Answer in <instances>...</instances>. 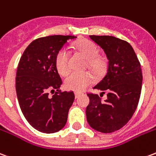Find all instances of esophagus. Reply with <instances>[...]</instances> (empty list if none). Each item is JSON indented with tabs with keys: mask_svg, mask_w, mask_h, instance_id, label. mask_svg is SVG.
<instances>
[{
	"mask_svg": "<svg viewBox=\"0 0 156 156\" xmlns=\"http://www.w3.org/2000/svg\"><path fill=\"white\" fill-rule=\"evenodd\" d=\"M74 95H75V98H78V97H79V95H80V94H79V93H78V92H75Z\"/></svg>",
	"mask_w": 156,
	"mask_h": 156,
	"instance_id": "obj_1",
	"label": "esophagus"
}]
</instances>
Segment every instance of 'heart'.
<instances>
[{"label": "heart", "mask_w": 156, "mask_h": 156, "mask_svg": "<svg viewBox=\"0 0 156 156\" xmlns=\"http://www.w3.org/2000/svg\"><path fill=\"white\" fill-rule=\"evenodd\" d=\"M73 48L88 60V66L95 71H101L105 67V62L99 58V49L94 42L89 40H82L73 44ZM69 53L62 48L58 51L55 58V65L60 74H66L68 71ZM93 81L92 76L88 73H70L65 78V87L75 92L84 90Z\"/></svg>", "instance_id": "obj_1"}]
</instances>
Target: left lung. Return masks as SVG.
<instances>
[{
	"instance_id": "obj_1",
	"label": "left lung",
	"mask_w": 156,
	"mask_h": 156,
	"mask_svg": "<svg viewBox=\"0 0 156 156\" xmlns=\"http://www.w3.org/2000/svg\"><path fill=\"white\" fill-rule=\"evenodd\" d=\"M105 51L108 60L107 73L94 87L107 93L102 101L98 94H88L86 108L88 124L102 133H112L127 124L137 108L142 88L140 63L131 45L112 36H89Z\"/></svg>"
}]
</instances>
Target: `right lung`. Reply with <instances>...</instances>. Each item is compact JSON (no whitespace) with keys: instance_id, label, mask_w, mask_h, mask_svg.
I'll return each instance as SVG.
<instances>
[{"instance_id":"add662e5","label":"right lung","mask_w":156,"mask_h":156,"mask_svg":"<svg viewBox=\"0 0 156 156\" xmlns=\"http://www.w3.org/2000/svg\"><path fill=\"white\" fill-rule=\"evenodd\" d=\"M76 37L54 35L36 39L26 48L19 62L16 77L19 105L29 124L42 133L58 132L68 120L74 94L59 90L62 82L55 58L68 40ZM50 91L55 92L52 97L48 96Z\"/></svg>"}]
</instances>
